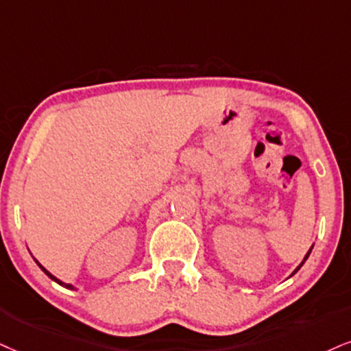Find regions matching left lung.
<instances>
[{
	"label": "left lung",
	"instance_id": "1",
	"mask_svg": "<svg viewBox=\"0 0 351 351\" xmlns=\"http://www.w3.org/2000/svg\"><path fill=\"white\" fill-rule=\"evenodd\" d=\"M311 250H313V247H311V249H309V252H308V254H306V257H304V261H308V257H309V254H311ZM304 261H302V262H301V265H300V267H298V268H296V270H295V271H293V275H295V274H296V271H298V270H300V268H301V267H302V263H304Z\"/></svg>",
	"mask_w": 351,
	"mask_h": 351
}]
</instances>
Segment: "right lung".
I'll use <instances>...</instances> for the list:
<instances>
[{"instance_id": "right-lung-1", "label": "right lung", "mask_w": 351, "mask_h": 351, "mask_svg": "<svg viewBox=\"0 0 351 351\" xmlns=\"http://www.w3.org/2000/svg\"><path fill=\"white\" fill-rule=\"evenodd\" d=\"M36 262H37V261H36ZM37 265H38V267H40L43 271H45V275H47V276H50V278H51V280H53V281H56V283H58V285H62V287H64V288H73V287H71V285H66V283H63V281H60L58 278H55V276H53V275H51V274H50V271H49V270H47V268H43V267H42V265H40V263H38V262H37Z\"/></svg>"}]
</instances>
